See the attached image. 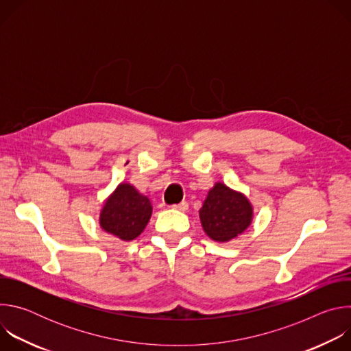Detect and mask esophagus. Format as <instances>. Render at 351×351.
<instances>
[{
  "mask_svg": "<svg viewBox=\"0 0 351 351\" xmlns=\"http://www.w3.org/2000/svg\"><path fill=\"white\" fill-rule=\"evenodd\" d=\"M172 208H173V210H178V211H186V210L189 208V204H187L186 202H182V203H179V204H173Z\"/></svg>",
  "mask_w": 351,
  "mask_h": 351,
  "instance_id": "1",
  "label": "esophagus"
}]
</instances>
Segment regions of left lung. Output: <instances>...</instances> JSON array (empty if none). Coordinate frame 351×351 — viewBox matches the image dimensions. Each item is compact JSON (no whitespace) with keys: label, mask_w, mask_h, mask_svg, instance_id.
I'll list each match as a JSON object with an SVG mask.
<instances>
[{"label":"left lung","mask_w":351,"mask_h":351,"mask_svg":"<svg viewBox=\"0 0 351 351\" xmlns=\"http://www.w3.org/2000/svg\"><path fill=\"white\" fill-rule=\"evenodd\" d=\"M204 232L215 241H229L243 233L253 219V207L248 199L223 183H217L199 208Z\"/></svg>","instance_id":"left-lung-1"}]
</instances>
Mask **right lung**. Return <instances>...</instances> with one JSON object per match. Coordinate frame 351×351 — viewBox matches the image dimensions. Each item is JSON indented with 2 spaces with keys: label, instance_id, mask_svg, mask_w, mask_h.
Instances as JSON below:
<instances>
[{
  "label": "right lung",
  "instance_id": "right-lung-1",
  "mask_svg": "<svg viewBox=\"0 0 351 351\" xmlns=\"http://www.w3.org/2000/svg\"><path fill=\"white\" fill-rule=\"evenodd\" d=\"M152 213L149 199L132 184L122 183L106 202L99 214V225L106 232L129 241L144 230Z\"/></svg>",
  "mask_w": 351,
  "mask_h": 351
}]
</instances>
